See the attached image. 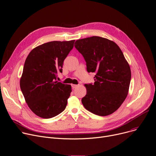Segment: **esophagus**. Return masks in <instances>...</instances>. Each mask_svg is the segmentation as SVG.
Here are the masks:
<instances>
[{"instance_id": "34e87169", "label": "esophagus", "mask_w": 156, "mask_h": 156, "mask_svg": "<svg viewBox=\"0 0 156 156\" xmlns=\"http://www.w3.org/2000/svg\"><path fill=\"white\" fill-rule=\"evenodd\" d=\"M78 87V85H71V87H72V88L73 89H74V88H75L76 87Z\"/></svg>"}]
</instances>
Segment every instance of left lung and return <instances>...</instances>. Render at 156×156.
Wrapping results in <instances>:
<instances>
[{"label": "left lung", "mask_w": 156, "mask_h": 156, "mask_svg": "<svg viewBox=\"0 0 156 156\" xmlns=\"http://www.w3.org/2000/svg\"><path fill=\"white\" fill-rule=\"evenodd\" d=\"M75 47L83 56L87 71L96 73L94 83L85 85L83 105L95 115H110L126 100L131 80L122 51L116 43L99 36L77 40Z\"/></svg>", "instance_id": "1"}]
</instances>
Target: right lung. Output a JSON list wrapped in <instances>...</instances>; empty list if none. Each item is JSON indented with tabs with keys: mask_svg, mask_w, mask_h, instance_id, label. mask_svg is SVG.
<instances>
[{
	"mask_svg": "<svg viewBox=\"0 0 156 156\" xmlns=\"http://www.w3.org/2000/svg\"><path fill=\"white\" fill-rule=\"evenodd\" d=\"M75 40L51 41L40 45L27 56L20 87L29 108L36 115L54 117L65 109L71 92L70 85L56 81L63 61Z\"/></svg>",
	"mask_w": 156,
	"mask_h": 156,
	"instance_id": "1",
	"label": "right lung"
}]
</instances>
